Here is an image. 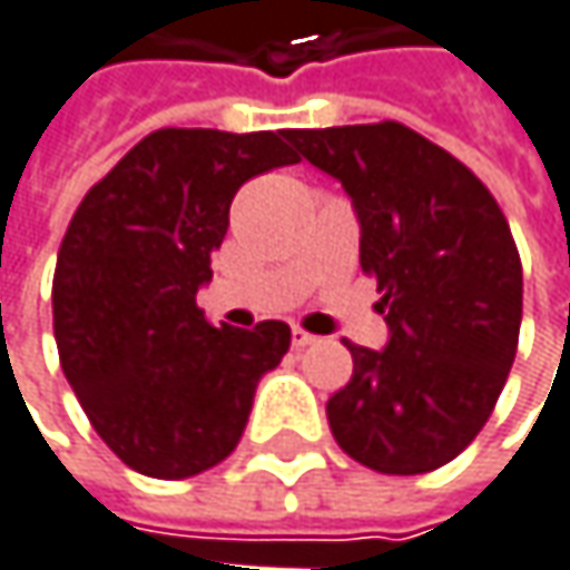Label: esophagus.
I'll use <instances>...</instances> for the list:
<instances>
[{"label":"esophagus","instance_id":"34e87169","mask_svg":"<svg viewBox=\"0 0 570 570\" xmlns=\"http://www.w3.org/2000/svg\"><path fill=\"white\" fill-rule=\"evenodd\" d=\"M289 338H293V345H296V348H303V345H313V342H316L313 333H306V330H299V326H293Z\"/></svg>","mask_w":570,"mask_h":570}]
</instances>
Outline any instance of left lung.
I'll use <instances>...</instances> for the list:
<instances>
[{
    "label": "left lung",
    "instance_id": "8db88e82",
    "mask_svg": "<svg viewBox=\"0 0 570 570\" xmlns=\"http://www.w3.org/2000/svg\"><path fill=\"white\" fill-rule=\"evenodd\" d=\"M348 191L358 261L389 323L382 352L345 342L352 379L330 404L362 466L414 476L463 453L490 421L522 326V261L490 188L404 124L286 130Z\"/></svg>",
    "mask_w": 570,
    "mask_h": 570
}]
</instances>
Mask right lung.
Masks as SVG:
<instances>
[{"label": "right lung", "instance_id": "obj_1", "mask_svg": "<svg viewBox=\"0 0 570 570\" xmlns=\"http://www.w3.org/2000/svg\"><path fill=\"white\" fill-rule=\"evenodd\" d=\"M286 130L142 136L78 205L55 267V342L100 440L142 476L185 480L222 463L289 326H212L195 293L247 179L293 166Z\"/></svg>", "mask_w": 570, "mask_h": 570}]
</instances>
